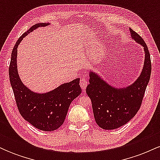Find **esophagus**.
<instances>
[{
  "label": "esophagus",
  "mask_w": 160,
  "mask_h": 160,
  "mask_svg": "<svg viewBox=\"0 0 160 160\" xmlns=\"http://www.w3.org/2000/svg\"><path fill=\"white\" fill-rule=\"evenodd\" d=\"M80 87L82 88V89H86V86L88 85V82H87V80H86V78H83L80 80Z\"/></svg>",
  "instance_id": "esophagus-1"
}]
</instances>
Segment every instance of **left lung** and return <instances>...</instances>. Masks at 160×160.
<instances>
[{"mask_svg":"<svg viewBox=\"0 0 160 160\" xmlns=\"http://www.w3.org/2000/svg\"><path fill=\"white\" fill-rule=\"evenodd\" d=\"M132 38L144 47V65L139 78L124 89L111 87L98 75L91 72L86 93L92 101L96 123L104 129H115L133 118L140 109L151 74L150 55L142 38L129 28Z\"/></svg>","mask_w":160,"mask_h":160,"instance_id":"left-lung-1","label":"left lung"}]
</instances>
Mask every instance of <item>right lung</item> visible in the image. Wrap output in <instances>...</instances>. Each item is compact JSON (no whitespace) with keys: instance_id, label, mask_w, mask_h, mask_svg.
I'll list each match as a JSON object with an SVG mask.
<instances>
[{"instance_id":"1","label":"right lung","mask_w":160,"mask_h":160,"mask_svg":"<svg viewBox=\"0 0 160 160\" xmlns=\"http://www.w3.org/2000/svg\"><path fill=\"white\" fill-rule=\"evenodd\" d=\"M47 24H36L18 39L12 49L9 67L10 81L20 114L33 126L42 131L58 129L63 124L70 104L81 93L80 79L64 83L55 90L45 94H37L29 90L20 80L16 68L17 47L28 33Z\"/></svg>"}]
</instances>
